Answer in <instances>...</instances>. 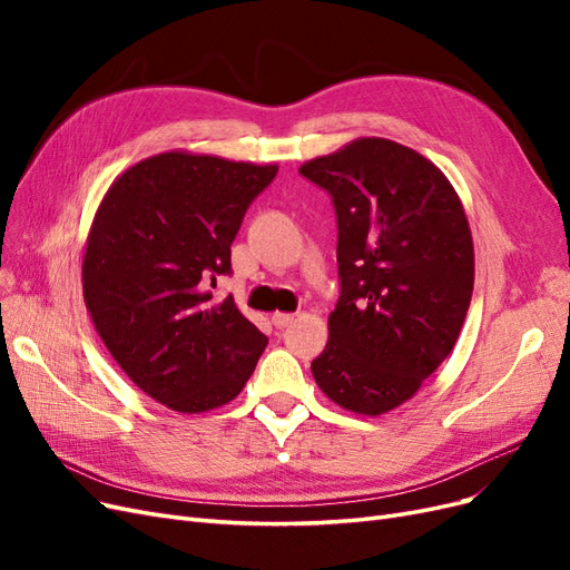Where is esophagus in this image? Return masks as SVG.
Here are the masks:
<instances>
[{"mask_svg": "<svg viewBox=\"0 0 570 570\" xmlns=\"http://www.w3.org/2000/svg\"><path fill=\"white\" fill-rule=\"evenodd\" d=\"M292 321H295V316H292V314H273L271 316V323L275 325V327H287Z\"/></svg>", "mask_w": 570, "mask_h": 570, "instance_id": "34e87169", "label": "esophagus"}]
</instances>
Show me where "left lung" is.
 Returning a JSON list of instances; mask_svg holds the SVG:
<instances>
[{
    "label": "left lung",
    "mask_w": 570,
    "mask_h": 570,
    "mask_svg": "<svg viewBox=\"0 0 570 570\" xmlns=\"http://www.w3.org/2000/svg\"><path fill=\"white\" fill-rule=\"evenodd\" d=\"M299 174L337 216L340 299L312 373L337 406L381 416L454 350L473 295L469 218L435 164L385 137H361Z\"/></svg>",
    "instance_id": "obj_1"
}]
</instances>
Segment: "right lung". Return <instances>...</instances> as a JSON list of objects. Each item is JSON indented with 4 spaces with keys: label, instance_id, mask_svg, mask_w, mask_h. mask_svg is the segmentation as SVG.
<instances>
[{
    "label": "right lung",
    "instance_id": "1",
    "mask_svg": "<svg viewBox=\"0 0 570 570\" xmlns=\"http://www.w3.org/2000/svg\"><path fill=\"white\" fill-rule=\"evenodd\" d=\"M278 166L166 151L118 176L95 214L82 297L116 364L151 400L180 413L243 392L268 337L228 295L230 245Z\"/></svg>",
    "mask_w": 570,
    "mask_h": 570
}]
</instances>
